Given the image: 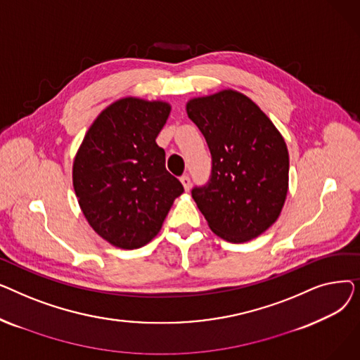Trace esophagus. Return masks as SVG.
Wrapping results in <instances>:
<instances>
[{
  "label": "esophagus",
  "instance_id": "34e87169",
  "mask_svg": "<svg viewBox=\"0 0 360 360\" xmlns=\"http://www.w3.org/2000/svg\"><path fill=\"white\" fill-rule=\"evenodd\" d=\"M181 182H182V185H184V188H185V191H190L191 190V178L188 176V175H182L181 176Z\"/></svg>",
  "mask_w": 360,
  "mask_h": 360
}]
</instances>
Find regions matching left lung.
<instances>
[{
	"instance_id": "1",
	"label": "left lung",
	"mask_w": 360,
	"mask_h": 360,
	"mask_svg": "<svg viewBox=\"0 0 360 360\" xmlns=\"http://www.w3.org/2000/svg\"><path fill=\"white\" fill-rule=\"evenodd\" d=\"M212 155V174L193 188L210 229L229 242H247L277 220L289 185V153L274 124L235 90L188 102Z\"/></svg>"
}]
</instances>
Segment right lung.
I'll list each match as a JSON object with an SVG mask.
<instances>
[{
  "label": "right lung",
  "instance_id": "right-lung-1",
  "mask_svg": "<svg viewBox=\"0 0 360 360\" xmlns=\"http://www.w3.org/2000/svg\"><path fill=\"white\" fill-rule=\"evenodd\" d=\"M169 112L165 102L125 98L112 103L91 124L75 156L72 185L83 214L113 247H144L184 193L156 143Z\"/></svg>",
  "mask_w": 360,
  "mask_h": 360
}]
</instances>
